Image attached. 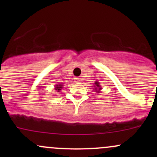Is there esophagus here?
<instances>
[{
	"label": "esophagus",
	"mask_w": 157,
	"mask_h": 157,
	"mask_svg": "<svg viewBox=\"0 0 157 157\" xmlns=\"http://www.w3.org/2000/svg\"><path fill=\"white\" fill-rule=\"evenodd\" d=\"M75 80H76V82H80V78L77 77V78H75Z\"/></svg>",
	"instance_id": "obj_1"
}]
</instances>
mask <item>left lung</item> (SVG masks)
Masks as SVG:
<instances>
[{
  "mask_svg": "<svg viewBox=\"0 0 157 157\" xmlns=\"http://www.w3.org/2000/svg\"><path fill=\"white\" fill-rule=\"evenodd\" d=\"M94 87H95V91L96 92V93H100L101 92V90H102V87H101V85L100 83H99V82L98 81H96L94 83Z\"/></svg>",
  "mask_w": 157,
  "mask_h": 157,
  "instance_id": "obj_1",
  "label": "left lung"
}]
</instances>
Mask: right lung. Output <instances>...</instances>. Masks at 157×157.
<instances>
[{
  "instance_id": "add662e5",
  "label": "right lung",
  "mask_w": 157,
  "mask_h": 157,
  "mask_svg": "<svg viewBox=\"0 0 157 157\" xmlns=\"http://www.w3.org/2000/svg\"><path fill=\"white\" fill-rule=\"evenodd\" d=\"M63 86H64V85L63 84H56L55 86V91H57L58 93H59V92L61 90V89L63 88Z\"/></svg>"
}]
</instances>
